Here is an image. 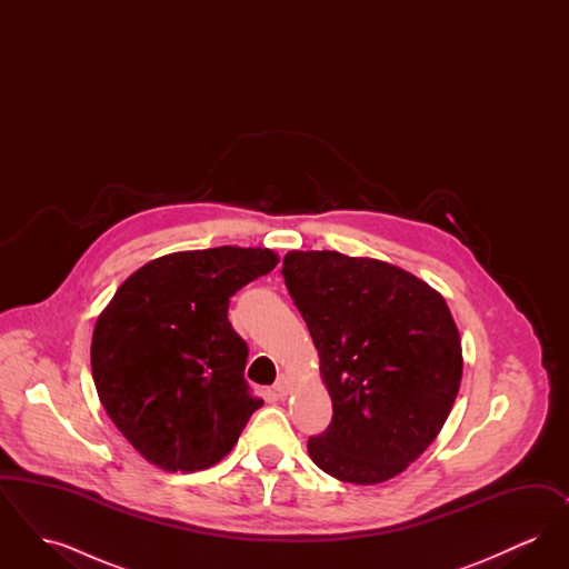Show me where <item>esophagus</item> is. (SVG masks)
<instances>
[{
    "label": "esophagus",
    "mask_w": 569,
    "mask_h": 569,
    "mask_svg": "<svg viewBox=\"0 0 569 569\" xmlns=\"http://www.w3.org/2000/svg\"><path fill=\"white\" fill-rule=\"evenodd\" d=\"M272 390H274V395H277V397H288V395H290V390H292V381H290L288 376H281V378L274 381Z\"/></svg>",
    "instance_id": "34e87169"
}]
</instances>
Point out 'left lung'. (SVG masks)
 Returning <instances> with one entry per match:
<instances>
[{"instance_id": "8db88e82", "label": "left lung", "mask_w": 569, "mask_h": 569, "mask_svg": "<svg viewBox=\"0 0 569 569\" xmlns=\"http://www.w3.org/2000/svg\"><path fill=\"white\" fill-rule=\"evenodd\" d=\"M281 274L332 401L309 457L360 487L399 476L433 443L459 395L462 350L446 300L395 264L339 251H288Z\"/></svg>"}]
</instances>
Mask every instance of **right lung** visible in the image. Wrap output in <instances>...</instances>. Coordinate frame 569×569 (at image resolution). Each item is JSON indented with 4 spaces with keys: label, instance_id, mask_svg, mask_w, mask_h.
Returning a JSON list of instances; mask_svg holds the SVG:
<instances>
[{
    "label": "right lung",
    "instance_id": "obj_1",
    "mask_svg": "<svg viewBox=\"0 0 569 569\" xmlns=\"http://www.w3.org/2000/svg\"><path fill=\"white\" fill-rule=\"evenodd\" d=\"M267 247L174 251L132 272L100 313L91 339L98 397L142 459L200 471L223 459L262 399L243 378L247 343L228 305L271 272Z\"/></svg>",
    "mask_w": 569,
    "mask_h": 569
}]
</instances>
